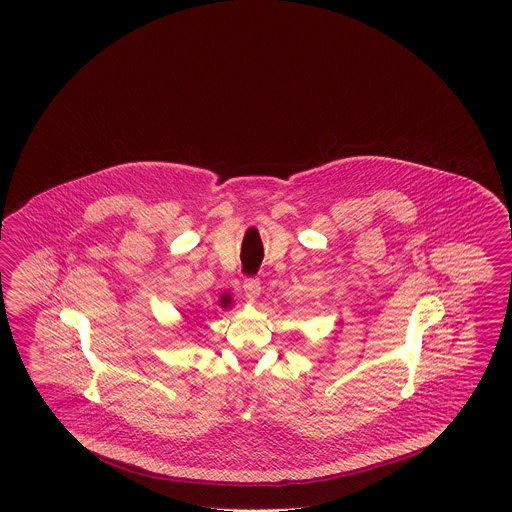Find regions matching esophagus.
Wrapping results in <instances>:
<instances>
[{
	"instance_id": "obj_1",
	"label": "esophagus",
	"mask_w": 512,
	"mask_h": 512,
	"mask_svg": "<svg viewBox=\"0 0 512 512\" xmlns=\"http://www.w3.org/2000/svg\"><path fill=\"white\" fill-rule=\"evenodd\" d=\"M243 291L249 298H258L261 291V282L258 278H245L243 282Z\"/></svg>"
}]
</instances>
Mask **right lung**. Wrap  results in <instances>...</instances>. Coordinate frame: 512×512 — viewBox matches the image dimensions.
Listing matches in <instances>:
<instances>
[{
	"label": "right lung",
	"instance_id": "right-lung-1",
	"mask_svg": "<svg viewBox=\"0 0 512 512\" xmlns=\"http://www.w3.org/2000/svg\"><path fill=\"white\" fill-rule=\"evenodd\" d=\"M227 302H229V298H227V296H223V300H221V304L227 305Z\"/></svg>",
	"mask_w": 512,
	"mask_h": 512
}]
</instances>
